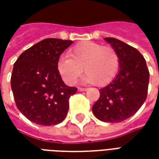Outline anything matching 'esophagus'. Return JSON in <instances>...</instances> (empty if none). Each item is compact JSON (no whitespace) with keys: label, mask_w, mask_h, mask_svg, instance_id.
Wrapping results in <instances>:
<instances>
[{"label":"esophagus","mask_w":159,"mask_h":159,"mask_svg":"<svg viewBox=\"0 0 159 159\" xmlns=\"http://www.w3.org/2000/svg\"><path fill=\"white\" fill-rule=\"evenodd\" d=\"M77 89H78V91H86L87 89L86 88H81V87H79Z\"/></svg>","instance_id":"obj_1"}]
</instances>
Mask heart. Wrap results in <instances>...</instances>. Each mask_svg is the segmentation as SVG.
I'll use <instances>...</instances> for the list:
<instances>
[{"mask_svg":"<svg viewBox=\"0 0 159 159\" xmlns=\"http://www.w3.org/2000/svg\"><path fill=\"white\" fill-rule=\"evenodd\" d=\"M119 65L118 53L112 47L84 42L73 47L70 56L59 57L58 70L64 81L70 85L76 83L83 69L85 81L96 86H105L114 79Z\"/></svg>","mask_w":159,"mask_h":159,"instance_id":"obj_1","label":"heart"}]
</instances>
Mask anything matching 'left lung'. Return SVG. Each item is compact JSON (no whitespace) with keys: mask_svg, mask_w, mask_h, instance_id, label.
<instances>
[{"mask_svg":"<svg viewBox=\"0 0 159 159\" xmlns=\"http://www.w3.org/2000/svg\"><path fill=\"white\" fill-rule=\"evenodd\" d=\"M118 53L119 70L107 86L100 90V98L92 107L100 121L119 123L137 112L147 99L149 70L136 48L112 37L104 38Z\"/></svg>","mask_w":159,"mask_h":159,"instance_id":"obj_1","label":"left lung"}]
</instances>
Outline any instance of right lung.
I'll return each mask as SVG.
<instances>
[{
    "instance_id": "1",
    "label": "right lung",
    "mask_w": 159,
    "mask_h": 159,
    "mask_svg": "<svg viewBox=\"0 0 159 159\" xmlns=\"http://www.w3.org/2000/svg\"><path fill=\"white\" fill-rule=\"evenodd\" d=\"M72 42L57 38L42 40L21 53L13 65L11 88L16 106L33 123L51 126L66 118L70 97L77 89L63 82L58 60Z\"/></svg>"
}]
</instances>
